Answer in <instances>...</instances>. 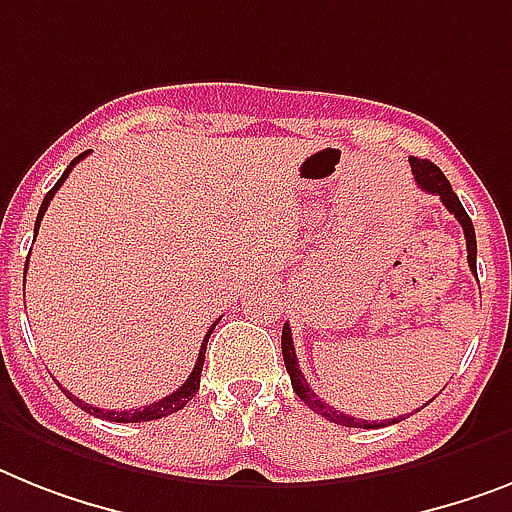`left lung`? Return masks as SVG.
Wrapping results in <instances>:
<instances>
[{
	"mask_svg": "<svg viewBox=\"0 0 512 512\" xmlns=\"http://www.w3.org/2000/svg\"><path fill=\"white\" fill-rule=\"evenodd\" d=\"M408 162H411V172H413V177H416L418 188L426 190V193H432V196H439V201L447 206V211H450V214H455V219L460 222V227H463V235H466L468 266H471V272L476 274L474 222H471V217H468L466 209H463V204H460V198L453 193V185H450V180H447L437 164L429 162V159H416V156H411ZM282 358H285V369H287V374H290V382H293L295 395H298V398H301L303 403L311 408V411H316L319 416L327 418V421H335V424H340V426H356V429H379V426L398 424V421H403V416L390 418V421H363V418H353V416H348V413L335 411V408H332L329 403H324V400L319 398L314 390H311V384L306 382L301 366H298V356H295L290 324H285V327H282ZM421 408H424V405H421Z\"/></svg>",
	"mask_w": 512,
	"mask_h": 512,
	"instance_id": "8db88e82",
	"label": "left lung"
}]
</instances>
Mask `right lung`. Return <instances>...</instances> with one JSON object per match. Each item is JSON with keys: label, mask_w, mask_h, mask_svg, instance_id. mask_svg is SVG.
Returning a JSON list of instances; mask_svg holds the SVG:
<instances>
[{"label": "right lung", "mask_w": 512, "mask_h": 512, "mask_svg": "<svg viewBox=\"0 0 512 512\" xmlns=\"http://www.w3.org/2000/svg\"><path fill=\"white\" fill-rule=\"evenodd\" d=\"M86 156H88V151H83V154H80V156H75L73 162H70V167H67V170L62 172V177H59L57 183H54V188L49 190V193H46V196H44V204H41V209H38V217H36V232H38V225H41V219H44L46 206H49V201H52L54 193H57V190H59V185L65 183L67 175L73 172L75 164H78L80 159H86ZM25 272H28V261H25ZM214 327H217V322L211 324V329H209V332H206L204 342H201V350H198L196 366H193V371H190V377L183 382V387H177V390L172 392V395H167V398H162V400H156V403L143 405V408H135V411H104V408H94V405H88V403H83V400H78L73 395V392H67L65 387H62V392H65V395L70 400H75V403H78L80 408H83V411H86V413H94V416L107 418V421H117V424H141V421H154V418L170 416V413H175V411H180V408H185V405L190 403V398H193V395H196V392H198V384H201V369H204L206 342H209V337H211V332H214Z\"/></svg>", "instance_id": "obj_1"}]
</instances>
